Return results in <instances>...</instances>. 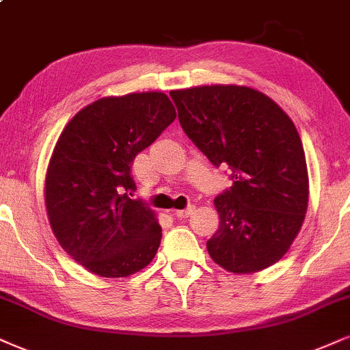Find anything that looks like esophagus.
<instances>
[{
  "mask_svg": "<svg viewBox=\"0 0 350 350\" xmlns=\"http://www.w3.org/2000/svg\"><path fill=\"white\" fill-rule=\"evenodd\" d=\"M195 206H188L187 209H180V211H175V215L178 219H187V217H189V215H191L193 213H195Z\"/></svg>",
  "mask_w": 350,
  "mask_h": 350,
  "instance_id": "34e87169",
  "label": "esophagus"
}]
</instances>
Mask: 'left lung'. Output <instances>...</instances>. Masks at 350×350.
Listing matches in <instances>:
<instances>
[{
	"label": "left lung",
	"mask_w": 350,
	"mask_h": 350,
	"mask_svg": "<svg viewBox=\"0 0 350 350\" xmlns=\"http://www.w3.org/2000/svg\"><path fill=\"white\" fill-rule=\"evenodd\" d=\"M187 136L234 185L214 200L221 224L208 240L224 269L252 274L278 262L304 224L308 172L294 122L260 90L201 85L172 90Z\"/></svg>",
	"instance_id": "obj_1"
}]
</instances>
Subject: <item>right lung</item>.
<instances>
[{
  "label": "right lung",
  "instance_id": "1",
  "mask_svg": "<svg viewBox=\"0 0 350 350\" xmlns=\"http://www.w3.org/2000/svg\"><path fill=\"white\" fill-rule=\"evenodd\" d=\"M175 116L162 92L103 97L77 111L59 135L46 170V213L64 252L90 273L126 278L157 253V215L124 191L136 187V155Z\"/></svg>",
  "mask_w": 350,
  "mask_h": 350
}]
</instances>
